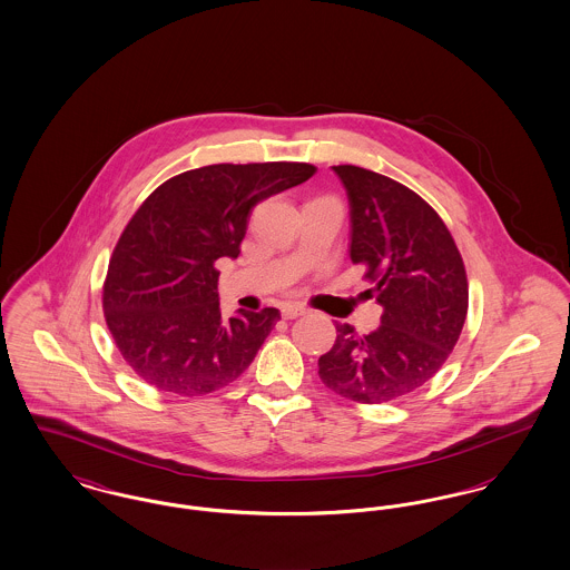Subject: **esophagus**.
I'll use <instances>...</instances> for the list:
<instances>
[{
  "instance_id": "1",
  "label": "esophagus",
  "mask_w": 570,
  "mask_h": 570,
  "mask_svg": "<svg viewBox=\"0 0 570 570\" xmlns=\"http://www.w3.org/2000/svg\"><path fill=\"white\" fill-rule=\"evenodd\" d=\"M305 312H307V307L303 303H284L282 305V316L284 318H297V316H303Z\"/></svg>"
}]
</instances>
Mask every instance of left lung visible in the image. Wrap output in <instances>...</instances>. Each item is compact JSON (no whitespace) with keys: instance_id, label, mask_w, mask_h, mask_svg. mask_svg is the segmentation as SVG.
<instances>
[{"instance_id":"left-lung-1","label":"left lung","mask_w":570,"mask_h":570,"mask_svg":"<svg viewBox=\"0 0 570 570\" xmlns=\"http://www.w3.org/2000/svg\"><path fill=\"white\" fill-rule=\"evenodd\" d=\"M333 170L351 200V258L365 267L384 312L367 335L337 323L318 376L346 400L384 404L434 379L455 348L468 314V277L451 230L416 191L353 164Z\"/></svg>"}]
</instances>
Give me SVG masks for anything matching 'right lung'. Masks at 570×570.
I'll list each match as a JSON object with an SVG mask.
<instances>
[{
    "instance_id": "right-lung-1",
    "label": "right lung",
    "mask_w": 570,
    "mask_h": 570,
    "mask_svg": "<svg viewBox=\"0 0 570 570\" xmlns=\"http://www.w3.org/2000/svg\"><path fill=\"white\" fill-rule=\"evenodd\" d=\"M316 173L307 163L212 164L166 179L126 224L102 286L112 342L158 391L207 395L239 379L279 321L222 318L216 263L237 258L252 209Z\"/></svg>"
}]
</instances>
